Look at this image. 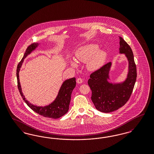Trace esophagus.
Wrapping results in <instances>:
<instances>
[{"instance_id": "obj_1", "label": "esophagus", "mask_w": 154, "mask_h": 154, "mask_svg": "<svg viewBox=\"0 0 154 154\" xmlns=\"http://www.w3.org/2000/svg\"><path fill=\"white\" fill-rule=\"evenodd\" d=\"M82 79H81V78H78L77 79V82L78 83V84H81L82 82Z\"/></svg>"}]
</instances>
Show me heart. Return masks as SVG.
Segmentation results:
<instances>
[{"mask_svg":"<svg viewBox=\"0 0 154 154\" xmlns=\"http://www.w3.org/2000/svg\"><path fill=\"white\" fill-rule=\"evenodd\" d=\"M97 44H90L82 46L75 52L77 60L87 62V67L91 71H95L103 66L106 58V52L104 50H99ZM72 65L76 67L75 61H72Z\"/></svg>","mask_w":154,"mask_h":154,"instance_id":"1","label":"heart"}]
</instances>
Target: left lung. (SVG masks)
I'll return each instance as SVG.
<instances>
[{"label":"left lung","instance_id":"1","mask_svg":"<svg viewBox=\"0 0 154 154\" xmlns=\"http://www.w3.org/2000/svg\"><path fill=\"white\" fill-rule=\"evenodd\" d=\"M119 53L124 54L129 62L126 80L121 83L109 82L111 62L104 65L90 75L88 84L92 91L91 99L97 110L110 112L122 107L129 99L136 81V66L131 47L119 37Z\"/></svg>","mask_w":154,"mask_h":154}]
</instances>
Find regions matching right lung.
Returning a JSON list of instances; mask_svg holds the SVG:
<instances>
[{"mask_svg":"<svg viewBox=\"0 0 154 154\" xmlns=\"http://www.w3.org/2000/svg\"><path fill=\"white\" fill-rule=\"evenodd\" d=\"M38 45V43H33L29 45L26 48L22 60L19 62L17 66V78L18 88L23 100L32 110L44 117L57 119L64 116L69 110V104L71 100V95L76 85L75 78L73 77L63 82L59 91L58 94L55 100L48 106L45 107L37 106L31 104L29 102L26 100L22 93L21 87L19 79V72L23 62V59L28 56V55L30 54L31 52L35 50Z\"/></svg>","mask_w":154,"mask_h":154,"instance_id":"1","label":"right lung"}]
</instances>
